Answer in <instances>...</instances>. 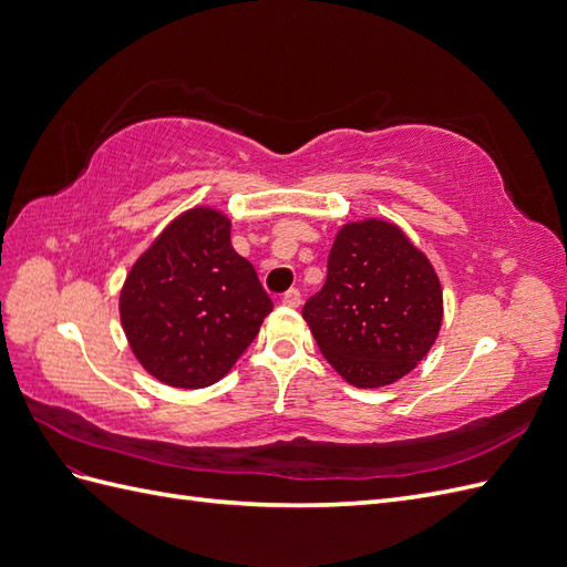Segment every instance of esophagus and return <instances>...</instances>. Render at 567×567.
I'll list each match as a JSON object with an SVG mask.
<instances>
[{
    "label": "esophagus",
    "instance_id": "1",
    "mask_svg": "<svg viewBox=\"0 0 567 567\" xmlns=\"http://www.w3.org/2000/svg\"><path fill=\"white\" fill-rule=\"evenodd\" d=\"M281 302H284V305H288V307H298V305L302 302L300 290H298V288H288L286 293H284V298H281Z\"/></svg>",
    "mask_w": 567,
    "mask_h": 567
}]
</instances>
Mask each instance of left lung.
Instances as JSON below:
<instances>
[{
  "instance_id": "1",
  "label": "left lung",
  "mask_w": 567,
  "mask_h": 567,
  "mask_svg": "<svg viewBox=\"0 0 567 567\" xmlns=\"http://www.w3.org/2000/svg\"><path fill=\"white\" fill-rule=\"evenodd\" d=\"M319 350L357 388L390 385L427 354L442 323V288L427 257L383 219L346 225L326 284L302 307Z\"/></svg>"
}]
</instances>
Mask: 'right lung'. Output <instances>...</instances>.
I'll return each mask as SVG.
<instances>
[{"label": "right lung", "instance_id": "right-lung-1", "mask_svg": "<svg viewBox=\"0 0 567 567\" xmlns=\"http://www.w3.org/2000/svg\"><path fill=\"white\" fill-rule=\"evenodd\" d=\"M229 231L217 210L179 215L134 262L120 293L134 357L173 388L217 383L274 307Z\"/></svg>", "mask_w": 567, "mask_h": 567}]
</instances>
